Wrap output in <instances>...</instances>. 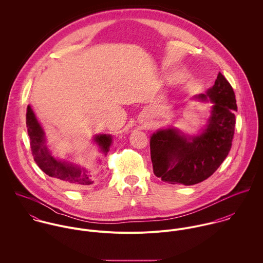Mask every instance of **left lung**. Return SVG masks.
Wrapping results in <instances>:
<instances>
[{"mask_svg":"<svg viewBox=\"0 0 263 263\" xmlns=\"http://www.w3.org/2000/svg\"><path fill=\"white\" fill-rule=\"evenodd\" d=\"M214 103L209 123L199 136L186 137L176 128L159 129L151 137L153 171L170 184L193 185L208 179L232 147L237 110L235 93L221 73L205 94L195 96Z\"/></svg>","mask_w":263,"mask_h":263,"instance_id":"obj_1","label":"left lung"}]
</instances>
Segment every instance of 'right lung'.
Instances as JSON below:
<instances>
[{
  "mask_svg": "<svg viewBox=\"0 0 263 263\" xmlns=\"http://www.w3.org/2000/svg\"><path fill=\"white\" fill-rule=\"evenodd\" d=\"M26 124L32 156L38 167L45 174L70 187H82L93 183L92 176L87 170L75 164L60 161L52 156L46 146L43 128L29 105L27 106L26 112ZM94 141L106 155L111 145L112 138L110 135H99L95 137Z\"/></svg>",
  "mask_w": 263,
  "mask_h": 263,
  "instance_id": "1",
  "label": "right lung"
}]
</instances>
